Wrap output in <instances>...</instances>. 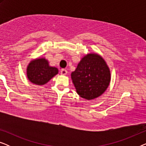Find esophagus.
I'll return each mask as SVG.
<instances>
[{"instance_id":"esophagus-1","label":"esophagus","mask_w":146,"mask_h":146,"mask_svg":"<svg viewBox=\"0 0 146 146\" xmlns=\"http://www.w3.org/2000/svg\"><path fill=\"white\" fill-rule=\"evenodd\" d=\"M60 74L62 75H66L67 74V70L66 69H62L60 70Z\"/></svg>"}]
</instances>
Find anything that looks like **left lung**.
<instances>
[{
  "mask_svg": "<svg viewBox=\"0 0 146 146\" xmlns=\"http://www.w3.org/2000/svg\"><path fill=\"white\" fill-rule=\"evenodd\" d=\"M71 78L78 94L89 100L102 94L111 79L108 66L97 54H88L82 58Z\"/></svg>",
  "mask_w": 146,
  "mask_h": 146,
  "instance_id": "1",
  "label": "left lung"
}]
</instances>
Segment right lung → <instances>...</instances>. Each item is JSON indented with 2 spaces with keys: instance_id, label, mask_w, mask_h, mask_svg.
I'll return each mask as SVG.
<instances>
[{
  "instance_id": "add662e5",
  "label": "right lung",
  "mask_w": 146,
  "mask_h": 146,
  "mask_svg": "<svg viewBox=\"0 0 146 146\" xmlns=\"http://www.w3.org/2000/svg\"><path fill=\"white\" fill-rule=\"evenodd\" d=\"M58 73V70L51 67L45 58H38L32 60L27 67V77L32 83L44 85Z\"/></svg>"
}]
</instances>
